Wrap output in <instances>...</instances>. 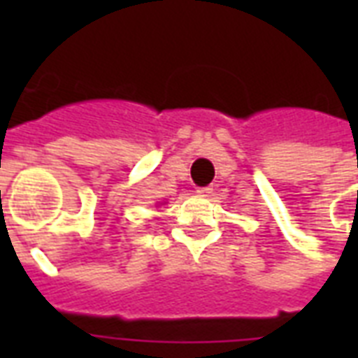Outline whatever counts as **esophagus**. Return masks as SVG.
<instances>
[{
	"label": "esophagus",
	"instance_id": "obj_1",
	"mask_svg": "<svg viewBox=\"0 0 358 358\" xmlns=\"http://www.w3.org/2000/svg\"><path fill=\"white\" fill-rule=\"evenodd\" d=\"M212 191H213L212 185H206V187H196V193H199V195H202V196H208L210 193H212Z\"/></svg>",
	"mask_w": 358,
	"mask_h": 358
}]
</instances>
